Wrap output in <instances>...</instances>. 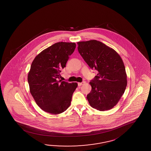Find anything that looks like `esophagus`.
I'll return each mask as SVG.
<instances>
[{"label": "esophagus", "instance_id": "esophagus-1", "mask_svg": "<svg viewBox=\"0 0 151 151\" xmlns=\"http://www.w3.org/2000/svg\"><path fill=\"white\" fill-rule=\"evenodd\" d=\"M84 83H85V82H82L81 83H78V86H81L82 85H83V84H84Z\"/></svg>", "mask_w": 151, "mask_h": 151}]
</instances>
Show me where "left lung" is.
<instances>
[{
  "mask_svg": "<svg viewBox=\"0 0 151 151\" xmlns=\"http://www.w3.org/2000/svg\"><path fill=\"white\" fill-rule=\"evenodd\" d=\"M78 51L91 69L98 71L89 83L91 91L87 99L100 111L113 108L119 101L127 85L123 60L114 49L96 40L77 42Z\"/></svg>",
  "mask_w": 151,
  "mask_h": 151,
  "instance_id": "obj_1",
  "label": "left lung"
}]
</instances>
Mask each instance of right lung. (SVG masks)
Returning a JSON list of instances; mask_svg holds the SVG:
<instances>
[{
	"instance_id": "add662e5",
	"label": "right lung",
	"mask_w": 151,
	"mask_h": 151,
	"mask_svg": "<svg viewBox=\"0 0 151 151\" xmlns=\"http://www.w3.org/2000/svg\"><path fill=\"white\" fill-rule=\"evenodd\" d=\"M76 48L75 43L58 42L35 58L28 75L30 92L37 105L52 114L68 108L77 83L61 81L60 72Z\"/></svg>"
}]
</instances>
